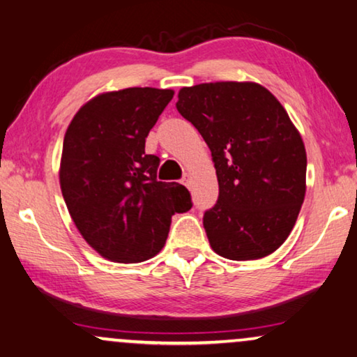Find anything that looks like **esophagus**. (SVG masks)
<instances>
[{"instance_id":"obj_1","label":"esophagus","mask_w":357,"mask_h":357,"mask_svg":"<svg viewBox=\"0 0 357 357\" xmlns=\"http://www.w3.org/2000/svg\"><path fill=\"white\" fill-rule=\"evenodd\" d=\"M183 184L186 188H191V176L189 174H184V178H183Z\"/></svg>"}]
</instances>
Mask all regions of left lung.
Listing matches in <instances>:
<instances>
[{
	"label": "left lung",
	"instance_id": "1",
	"mask_svg": "<svg viewBox=\"0 0 357 357\" xmlns=\"http://www.w3.org/2000/svg\"><path fill=\"white\" fill-rule=\"evenodd\" d=\"M176 107L212 153L218 201L204 213L212 250L234 261L274 253L291 235L307 189L305 145L286 109L253 82L181 88Z\"/></svg>",
	"mask_w": 357,
	"mask_h": 357
}]
</instances>
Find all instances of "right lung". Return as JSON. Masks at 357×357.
I'll return each mask as SVG.
<instances>
[{
	"instance_id": "add662e5",
	"label": "right lung",
	"mask_w": 357,
	"mask_h": 357,
	"mask_svg": "<svg viewBox=\"0 0 357 357\" xmlns=\"http://www.w3.org/2000/svg\"><path fill=\"white\" fill-rule=\"evenodd\" d=\"M173 89L126 88L84 102L65 132L60 188L86 243L114 263L158 255L174 212L192 207L179 183L156 181L160 158L145 140Z\"/></svg>"
}]
</instances>
